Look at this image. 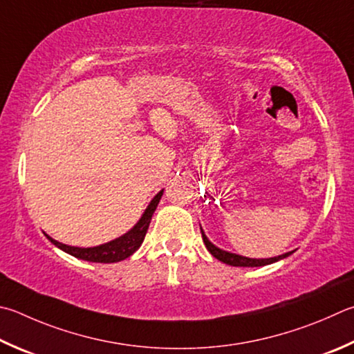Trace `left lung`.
Segmentation results:
<instances>
[{"label":"left lung","mask_w":354,"mask_h":354,"mask_svg":"<svg viewBox=\"0 0 354 354\" xmlns=\"http://www.w3.org/2000/svg\"><path fill=\"white\" fill-rule=\"evenodd\" d=\"M201 229V234H203V241L205 244V248H207L209 252L215 257L216 260H220L223 263H226V265L230 266H243V268H257V266H266V265H271V263L279 261L281 259H286V257L291 255L294 250L291 252H286V254H281L277 257H271V259H249V257H243L239 254H234V252H229V250H224L220 249L218 246H215L214 243H212L207 236H205L203 227L199 226Z\"/></svg>","instance_id":"1"}]
</instances>
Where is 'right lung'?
<instances>
[{"label": "right lung", "instance_id": "add662e5", "mask_svg": "<svg viewBox=\"0 0 354 354\" xmlns=\"http://www.w3.org/2000/svg\"><path fill=\"white\" fill-rule=\"evenodd\" d=\"M164 194V189L159 192V194L151 199L150 204L147 205V209L144 210L140 220L134 224V226L128 230L127 234L120 235L119 239H114L108 243L99 244V246L94 248H77V246H68V244H63L60 241H57L54 239H50L49 235L48 240L55 244L57 248L62 249L63 252H66L69 255L75 257V259L85 260V261H93V263H118L128 259V257L133 255L136 250L140 248L142 244L147 230H149L151 216L155 214V210L159 204V199Z\"/></svg>", "mask_w": 354, "mask_h": 354}]
</instances>
